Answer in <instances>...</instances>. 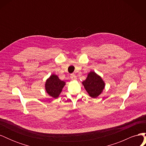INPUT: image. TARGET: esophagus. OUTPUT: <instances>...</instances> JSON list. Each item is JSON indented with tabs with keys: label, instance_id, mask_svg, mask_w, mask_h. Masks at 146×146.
<instances>
[{
	"label": "esophagus",
	"instance_id": "34e87169",
	"mask_svg": "<svg viewBox=\"0 0 146 146\" xmlns=\"http://www.w3.org/2000/svg\"><path fill=\"white\" fill-rule=\"evenodd\" d=\"M70 78L72 79V80H76V79H77V77L75 76L74 74H71V75H70Z\"/></svg>",
	"mask_w": 146,
	"mask_h": 146
}]
</instances>
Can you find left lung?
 Here are the masks:
<instances>
[{"label":"left lung","mask_w":146,"mask_h":146,"mask_svg":"<svg viewBox=\"0 0 146 146\" xmlns=\"http://www.w3.org/2000/svg\"><path fill=\"white\" fill-rule=\"evenodd\" d=\"M82 83L88 93L92 98L98 97L105 87V83L102 79L94 72L88 74L86 80Z\"/></svg>","instance_id":"left-lung-1"}]
</instances>
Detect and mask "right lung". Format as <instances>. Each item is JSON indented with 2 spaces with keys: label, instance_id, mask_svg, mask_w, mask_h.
<instances>
[{
  "label": "right lung",
  "instance_id": "right-lung-1",
  "mask_svg": "<svg viewBox=\"0 0 146 146\" xmlns=\"http://www.w3.org/2000/svg\"><path fill=\"white\" fill-rule=\"evenodd\" d=\"M65 85V82L60 80L58 77L53 74L46 80L45 84L47 93L54 98H57Z\"/></svg>",
  "mask_w": 146,
  "mask_h": 146
}]
</instances>
